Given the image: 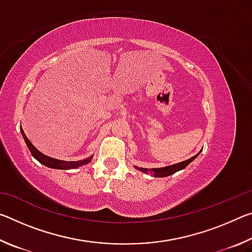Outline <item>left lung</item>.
I'll return each instance as SVG.
<instances>
[{
  "label": "left lung",
  "mask_w": 252,
  "mask_h": 252,
  "mask_svg": "<svg viewBox=\"0 0 252 252\" xmlns=\"http://www.w3.org/2000/svg\"><path fill=\"white\" fill-rule=\"evenodd\" d=\"M201 152V151H200ZM199 152V153H200ZM199 153L197 155L193 156L192 158H190V159H188L186 161H182V162H179V163L176 164H172V165H168V167H163V168H157V169H147V168H139V167H135V169L140 170V171H142L144 173H148L150 172L152 173L153 176L157 177V178H163V177H168V176H171V174L176 173L177 171H180V170L185 169L188 164L190 163V162H192L195 158L199 156Z\"/></svg>",
  "instance_id": "obj_1"
}]
</instances>
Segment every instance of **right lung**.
<instances>
[{
  "label": "right lung",
  "mask_w": 252,
  "mask_h": 252,
  "mask_svg": "<svg viewBox=\"0 0 252 252\" xmlns=\"http://www.w3.org/2000/svg\"><path fill=\"white\" fill-rule=\"evenodd\" d=\"M21 132H22V135L24 138V141L27 143V146L29 148L30 152H31V155L35 158V159L40 162V163L44 164L45 167L48 168H53V169H60V170H70V169H75V168H79L81 165L83 164H87L89 162H91L93 156H91L90 158H87V159L84 160H80V161H63V160H58V159H53V158L48 157L43 155V153L40 152L37 149L33 146L31 143V141L28 139V136L25 135L24 131L22 127H21Z\"/></svg>",
  "instance_id": "obj_1"
}]
</instances>
